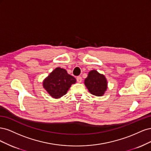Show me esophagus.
<instances>
[{
  "mask_svg": "<svg viewBox=\"0 0 151 151\" xmlns=\"http://www.w3.org/2000/svg\"><path fill=\"white\" fill-rule=\"evenodd\" d=\"M81 81H82V78H81V76H77L76 77V81L78 83H81Z\"/></svg>",
  "mask_w": 151,
  "mask_h": 151,
  "instance_id": "esophagus-1",
  "label": "esophagus"
}]
</instances>
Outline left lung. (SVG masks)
<instances>
[{
  "mask_svg": "<svg viewBox=\"0 0 151 151\" xmlns=\"http://www.w3.org/2000/svg\"><path fill=\"white\" fill-rule=\"evenodd\" d=\"M85 85L90 93L97 96L103 95L107 88L106 78L96 70L89 72L88 76L85 80Z\"/></svg>",
  "mask_w": 151,
  "mask_h": 151,
  "instance_id": "left-lung-1",
  "label": "left lung"
}]
</instances>
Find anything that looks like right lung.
Wrapping results in <instances>:
<instances>
[{
	"mask_svg": "<svg viewBox=\"0 0 151 151\" xmlns=\"http://www.w3.org/2000/svg\"><path fill=\"white\" fill-rule=\"evenodd\" d=\"M76 79L68 74L63 68L58 67L53 70L43 81V87L54 99L61 98L66 95L72 84L76 83Z\"/></svg>",
	"mask_w": 151,
	"mask_h": 151,
	"instance_id": "right-lung-1",
	"label": "right lung"
}]
</instances>
